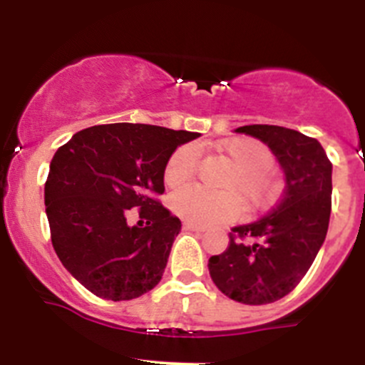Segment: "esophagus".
I'll return each instance as SVG.
<instances>
[{"instance_id": "1", "label": "esophagus", "mask_w": 365, "mask_h": 365, "mask_svg": "<svg viewBox=\"0 0 365 365\" xmlns=\"http://www.w3.org/2000/svg\"><path fill=\"white\" fill-rule=\"evenodd\" d=\"M183 229L192 230V232H203V230H205V227L192 223V221H183Z\"/></svg>"}]
</instances>
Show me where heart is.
<instances>
[{
  "instance_id": "obj_1",
  "label": "heart",
  "mask_w": 365,
  "mask_h": 365,
  "mask_svg": "<svg viewBox=\"0 0 365 365\" xmlns=\"http://www.w3.org/2000/svg\"><path fill=\"white\" fill-rule=\"evenodd\" d=\"M223 155L234 163L232 171L225 176L221 192H212L200 185L178 189L171 196V207L180 217L196 225H212L232 220L240 214L241 202L235 194L240 192L243 202L252 209L267 205L277 194V182L270 175L274 155L267 144L255 138H230L217 145ZM198 169V151L190 144L176 148L167 158L163 180L169 187H180L190 180ZM236 190L235 193L233 190Z\"/></svg>"
}]
</instances>
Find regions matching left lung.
<instances>
[{"label": "left lung", "instance_id": "1", "mask_svg": "<svg viewBox=\"0 0 365 365\" xmlns=\"http://www.w3.org/2000/svg\"><path fill=\"white\" fill-rule=\"evenodd\" d=\"M268 144L284 169L277 205L250 225L234 227L229 248L209 259L214 284L232 301L270 304L290 294L315 261L331 212V162L322 145L295 129L237 128Z\"/></svg>", "mask_w": 365, "mask_h": 365}]
</instances>
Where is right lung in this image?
Masks as SVG:
<instances>
[{
  "label": "right lung",
  "instance_id": "add662e5",
  "mask_svg": "<svg viewBox=\"0 0 365 365\" xmlns=\"http://www.w3.org/2000/svg\"><path fill=\"white\" fill-rule=\"evenodd\" d=\"M196 136L118 122L83 129L57 149L44 183L50 236L64 268L91 294L129 301L160 282L182 229L158 200L163 169ZM131 208L145 225L128 227Z\"/></svg>",
  "mask_w": 365,
  "mask_h": 365
}]
</instances>
